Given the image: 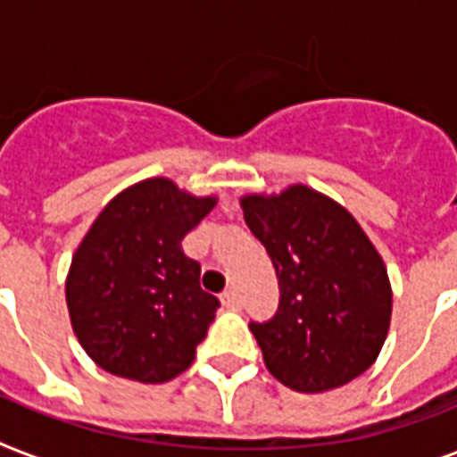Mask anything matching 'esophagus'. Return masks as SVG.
<instances>
[{
	"label": "esophagus",
	"instance_id": "1",
	"mask_svg": "<svg viewBox=\"0 0 457 457\" xmlns=\"http://www.w3.org/2000/svg\"><path fill=\"white\" fill-rule=\"evenodd\" d=\"M220 301H222V305H225V308H232V311L242 308V299H239V292H237L235 287L225 289V292L220 294Z\"/></svg>",
	"mask_w": 457,
	"mask_h": 457
}]
</instances>
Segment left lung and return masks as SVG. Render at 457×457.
<instances>
[{
    "label": "left lung",
    "instance_id": "left-lung-1",
    "mask_svg": "<svg viewBox=\"0 0 457 457\" xmlns=\"http://www.w3.org/2000/svg\"><path fill=\"white\" fill-rule=\"evenodd\" d=\"M242 211L279 282L275 315L249 325L265 368L301 394H322L362 375L389 332L391 285L353 215L305 185L249 194Z\"/></svg>",
    "mask_w": 457,
    "mask_h": 457
}]
</instances>
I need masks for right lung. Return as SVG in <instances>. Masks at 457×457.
<instances>
[{
  "mask_svg": "<svg viewBox=\"0 0 457 457\" xmlns=\"http://www.w3.org/2000/svg\"><path fill=\"white\" fill-rule=\"evenodd\" d=\"M218 204L152 178L106 204L66 279L71 325L102 370L163 384L194 362L220 301L201 289L182 239Z\"/></svg>",
  "mask_w": 457,
  "mask_h": 457,
  "instance_id": "obj_1",
  "label": "right lung"
}]
</instances>
